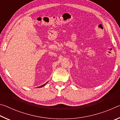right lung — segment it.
<instances>
[{
  "mask_svg": "<svg viewBox=\"0 0 120 120\" xmlns=\"http://www.w3.org/2000/svg\"><path fill=\"white\" fill-rule=\"evenodd\" d=\"M47 82H46V83H47ZM46 83H45V84H44V85H42V86H39V87H38V88H40V87H43V86H44V85H45V84H46Z\"/></svg>",
  "mask_w": 120,
  "mask_h": 120,
  "instance_id": "add662e5",
  "label": "right lung"
}]
</instances>
